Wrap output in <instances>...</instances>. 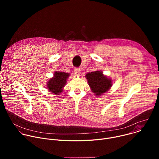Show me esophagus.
<instances>
[{
  "instance_id": "34e87169",
  "label": "esophagus",
  "mask_w": 159,
  "mask_h": 159,
  "mask_svg": "<svg viewBox=\"0 0 159 159\" xmlns=\"http://www.w3.org/2000/svg\"><path fill=\"white\" fill-rule=\"evenodd\" d=\"M74 73L76 75H79L80 74V69L79 68H75L74 69Z\"/></svg>"
}]
</instances>
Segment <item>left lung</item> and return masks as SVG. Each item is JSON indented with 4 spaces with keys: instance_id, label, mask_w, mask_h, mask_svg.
Wrapping results in <instances>:
<instances>
[{
    "instance_id": "obj_1",
    "label": "left lung",
    "mask_w": 159,
    "mask_h": 159,
    "mask_svg": "<svg viewBox=\"0 0 159 159\" xmlns=\"http://www.w3.org/2000/svg\"><path fill=\"white\" fill-rule=\"evenodd\" d=\"M85 77L92 91L97 96L107 92L112 85L111 80L104 76L101 71L89 72Z\"/></svg>"
}]
</instances>
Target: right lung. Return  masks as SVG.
<instances>
[{"mask_svg":"<svg viewBox=\"0 0 159 159\" xmlns=\"http://www.w3.org/2000/svg\"><path fill=\"white\" fill-rule=\"evenodd\" d=\"M69 76V73L56 72L54 74V77L48 82L47 87L49 91L57 95L60 94Z\"/></svg>","mask_w":159,"mask_h":159,"instance_id":"1","label":"right lung"}]
</instances>
